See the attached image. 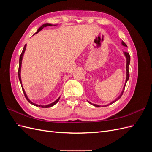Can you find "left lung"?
Returning <instances> with one entry per match:
<instances>
[{"mask_svg":"<svg viewBox=\"0 0 152 152\" xmlns=\"http://www.w3.org/2000/svg\"><path fill=\"white\" fill-rule=\"evenodd\" d=\"M122 45H124V46H126L127 47V45L124 43L123 41H122ZM124 54H125V56H126V58H127V64H126V73H127V77H126V84H125V86H124V89H123V91H122V93H121V96H119V97L115 100V101H117V100H118L119 98H120L121 96H122V94H123V93H124V89H125V87H126V82H127V80H129V64H130V55H129V54L128 53H127V52H125L124 53ZM115 101H113V102H112L111 103H110L109 104H112V103H113L114 102H115ZM90 104H91L89 102H88ZM109 104H108V105H105V106H103V107H107V106H108ZM93 105L94 106H95V107H99L100 106H99V105H98V104H93Z\"/></svg>","mask_w":152,"mask_h":152,"instance_id":"left-lung-1","label":"left lung"}]
</instances>
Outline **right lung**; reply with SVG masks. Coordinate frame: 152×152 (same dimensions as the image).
<instances>
[{
	"label": "right lung",
	"instance_id": "1",
	"mask_svg": "<svg viewBox=\"0 0 152 152\" xmlns=\"http://www.w3.org/2000/svg\"><path fill=\"white\" fill-rule=\"evenodd\" d=\"M48 26H52V25H51V24H49V23L44 24L42 26H41L40 27V28L38 29L36 33H38V32H39V31H40L41 30H42V29L44 28V27ZM26 47V44H25V45L24 48H23V49L22 52H21V55H20V61H19V68H18V77H19V80H20V82H21V87H22L24 95H25V96L26 99H27V101H28V102L29 103H30L31 104H34V105H35V106H37V107H42V108H49V107H53V105H54L55 104H56V103L58 102V101H59V98H58L57 100L55 101V102H53V103H50V104H48V105H45V106H42V105L36 104H35V103H32V102H31V101H30V99L28 98V97H27V96H26V93H25V90H24V89H23V87H22V84H21V76H20V73H21V61H22L23 56V54H24V53H25V51Z\"/></svg>",
	"mask_w": 152,
	"mask_h": 152
}]
</instances>
